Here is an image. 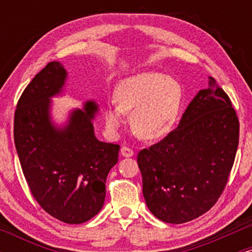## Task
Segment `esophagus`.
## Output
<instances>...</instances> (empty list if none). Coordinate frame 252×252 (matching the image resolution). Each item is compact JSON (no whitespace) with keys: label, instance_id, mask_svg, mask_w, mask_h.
<instances>
[{"label":"esophagus","instance_id":"34e87169","mask_svg":"<svg viewBox=\"0 0 252 252\" xmlns=\"http://www.w3.org/2000/svg\"><path fill=\"white\" fill-rule=\"evenodd\" d=\"M121 154H122L124 158H131V156L134 155V150L129 148V147H122V148H121Z\"/></svg>","mask_w":252,"mask_h":252}]
</instances>
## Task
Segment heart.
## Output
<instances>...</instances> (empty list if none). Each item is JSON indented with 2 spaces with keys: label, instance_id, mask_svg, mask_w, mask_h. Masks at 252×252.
<instances>
[{
  "label": "heart",
  "instance_id": "b5f03b06",
  "mask_svg": "<svg viewBox=\"0 0 252 252\" xmlns=\"http://www.w3.org/2000/svg\"><path fill=\"white\" fill-rule=\"evenodd\" d=\"M116 105L106 106L104 120L110 131L123 124L130 114V126L138 138L161 140L174 126L182 102L180 83L160 72H143L123 79L114 92Z\"/></svg>",
  "mask_w": 252,
  "mask_h": 252
}]
</instances>
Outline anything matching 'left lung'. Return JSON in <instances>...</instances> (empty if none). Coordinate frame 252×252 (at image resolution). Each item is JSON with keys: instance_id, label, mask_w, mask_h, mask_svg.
Masks as SVG:
<instances>
[{"instance_id": "1", "label": "left lung", "mask_w": 252, "mask_h": 252, "mask_svg": "<svg viewBox=\"0 0 252 252\" xmlns=\"http://www.w3.org/2000/svg\"><path fill=\"white\" fill-rule=\"evenodd\" d=\"M239 142V121L226 92L209 77L178 128L137 155L150 212L170 224L198 218L226 186Z\"/></svg>"}]
</instances>
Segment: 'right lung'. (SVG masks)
<instances>
[{
	"instance_id": "obj_1",
	"label": "right lung",
	"mask_w": 252,
	"mask_h": 252,
	"mask_svg": "<svg viewBox=\"0 0 252 252\" xmlns=\"http://www.w3.org/2000/svg\"><path fill=\"white\" fill-rule=\"evenodd\" d=\"M66 76L63 63L52 62L28 84L15 110L14 142L37 204L58 220L82 224L103 207L120 146L96 138L97 105L91 100L74 110L63 128L51 122L50 98L62 92Z\"/></svg>"
}]
</instances>
